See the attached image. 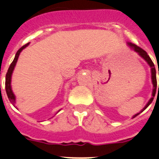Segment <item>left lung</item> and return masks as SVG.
Masks as SVG:
<instances>
[{
    "instance_id": "8db88e82",
    "label": "left lung",
    "mask_w": 159,
    "mask_h": 159,
    "mask_svg": "<svg viewBox=\"0 0 159 159\" xmlns=\"http://www.w3.org/2000/svg\"><path fill=\"white\" fill-rule=\"evenodd\" d=\"M129 45L130 46L131 48H133L134 50L135 51V52H137L140 55L141 57H143V58H144V59L147 61V62H148V64H149V66L151 67V72H152V81H153V97H152V98L149 100V102H148V104L146 105L145 107H144V108L142 110V111H141V112H143V111H144V110H145V109L151 104V102H153V97H154V96H155L156 89H157V87H158V86H157V77H156V69H155V67H154V64H153V61H152V59H151L150 57L148 56V53H147V52H146V51H144L143 48H141L140 47H139L138 45H136V44H134V43H129ZM158 75H159V70H158ZM158 91H159V84H158ZM141 112H139V113H138V114H136L135 116H134L133 118H134V117H136V116H138V115H139Z\"/></svg>"
}]
</instances>
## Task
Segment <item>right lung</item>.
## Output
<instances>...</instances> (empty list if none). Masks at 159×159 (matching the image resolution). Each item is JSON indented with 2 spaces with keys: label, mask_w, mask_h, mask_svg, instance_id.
<instances>
[{
  "label": "right lung",
  "mask_w": 159,
  "mask_h": 159,
  "mask_svg": "<svg viewBox=\"0 0 159 159\" xmlns=\"http://www.w3.org/2000/svg\"><path fill=\"white\" fill-rule=\"evenodd\" d=\"M29 43H26L24 46H22L18 51H17V53L16 54V57L14 58L13 62H11V65H10V67L8 68V71L6 72V94H7V97H8L9 100H10V102L12 103V105H15L16 103V97L14 96L13 92L11 91V74H12V72H13L14 67L16 66V63L17 62V60H18L19 55L20 53V52L22 51V49L25 48L26 46L28 45Z\"/></svg>",
  "instance_id": "obj_1"
}]
</instances>
